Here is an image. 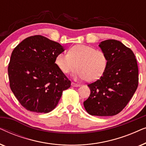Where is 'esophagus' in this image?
Wrapping results in <instances>:
<instances>
[{"label": "esophagus", "instance_id": "esophagus-1", "mask_svg": "<svg viewBox=\"0 0 146 146\" xmlns=\"http://www.w3.org/2000/svg\"><path fill=\"white\" fill-rule=\"evenodd\" d=\"M72 86L73 87H78L80 86V84H76V83H74V82H72Z\"/></svg>", "mask_w": 146, "mask_h": 146}]
</instances>
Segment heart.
Wrapping results in <instances>:
<instances>
[{"mask_svg":"<svg viewBox=\"0 0 146 146\" xmlns=\"http://www.w3.org/2000/svg\"><path fill=\"white\" fill-rule=\"evenodd\" d=\"M56 64L65 74L78 68L76 76L88 82L98 80L107 68L108 59L102 50L84 44L74 46L67 53H60L55 60ZM77 66H76V64Z\"/></svg>","mask_w":146,"mask_h":146,"instance_id":"1","label":"heart"}]
</instances>
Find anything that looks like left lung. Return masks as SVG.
Masks as SVG:
<instances>
[{"instance_id": "8db88e82", "label": "left lung", "mask_w": 146, "mask_h": 146, "mask_svg": "<svg viewBox=\"0 0 146 146\" xmlns=\"http://www.w3.org/2000/svg\"><path fill=\"white\" fill-rule=\"evenodd\" d=\"M99 46L106 54L108 64L96 81L88 84L90 95L84 102L89 114L111 116L120 112L138 86V66L132 50L116 40L102 41Z\"/></svg>"}]
</instances>
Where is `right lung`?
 Instances as JSON below:
<instances>
[{"label": "right lung", "mask_w": 146, "mask_h": 146, "mask_svg": "<svg viewBox=\"0 0 146 146\" xmlns=\"http://www.w3.org/2000/svg\"><path fill=\"white\" fill-rule=\"evenodd\" d=\"M64 50L59 43L41 35L27 38L14 49L8 66L10 87L27 110L50 112L70 87V80L55 63Z\"/></svg>", "instance_id": "obj_1"}]
</instances>
